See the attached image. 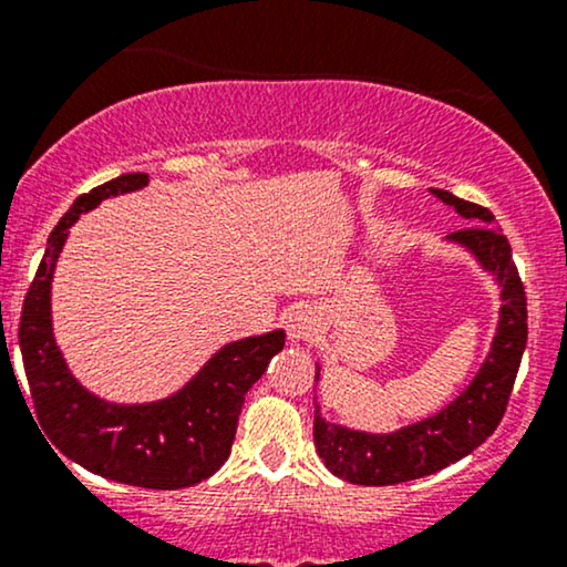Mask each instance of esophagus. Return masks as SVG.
I'll return each mask as SVG.
<instances>
[{"instance_id": "esophagus-1", "label": "esophagus", "mask_w": 567, "mask_h": 567, "mask_svg": "<svg viewBox=\"0 0 567 567\" xmlns=\"http://www.w3.org/2000/svg\"><path fill=\"white\" fill-rule=\"evenodd\" d=\"M285 330H288V338L292 343L309 341V338L317 333L315 311L306 309V306H292L288 317H285Z\"/></svg>"}]
</instances>
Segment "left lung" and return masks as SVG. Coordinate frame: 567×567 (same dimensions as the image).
<instances>
[{"instance_id": "1", "label": "left lung", "mask_w": 567, "mask_h": 567, "mask_svg": "<svg viewBox=\"0 0 567 567\" xmlns=\"http://www.w3.org/2000/svg\"><path fill=\"white\" fill-rule=\"evenodd\" d=\"M432 194L461 218L477 224L447 234L445 243L461 247L496 282L501 301L496 333L474 379L445 408L394 432H362L328 421L315 394L317 453L336 477L354 485L408 483L445 470L477 451L501 424L528 341L525 290L514 269L509 239L496 229L493 213L442 188H432ZM320 375L322 365L317 362L315 381H320Z\"/></svg>"}]
</instances>
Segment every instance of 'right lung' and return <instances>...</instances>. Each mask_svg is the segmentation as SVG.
<instances>
[{
    "label": "right lung",
    "mask_w": 567,
    "mask_h": 567,
    "mask_svg": "<svg viewBox=\"0 0 567 567\" xmlns=\"http://www.w3.org/2000/svg\"><path fill=\"white\" fill-rule=\"evenodd\" d=\"M146 173H127L82 194L50 234L23 301L21 341L34 419L55 451L114 483L178 491L213 477L229 458L245 394L285 347V330L224 343L178 392L152 402H109L84 389L53 336V275L69 229L103 199L141 192ZM53 451V447H50ZM55 453V455H58Z\"/></svg>",
    "instance_id": "1"
}]
</instances>
